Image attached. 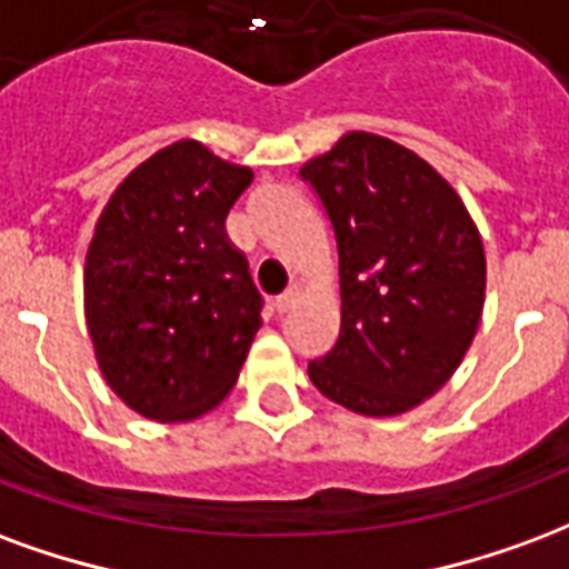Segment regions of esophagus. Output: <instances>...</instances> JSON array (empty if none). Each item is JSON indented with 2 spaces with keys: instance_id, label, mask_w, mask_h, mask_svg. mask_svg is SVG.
<instances>
[{
  "instance_id": "esophagus-1",
  "label": "esophagus",
  "mask_w": 569,
  "mask_h": 569,
  "mask_svg": "<svg viewBox=\"0 0 569 569\" xmlns=\"http://www.w3.org/2000/svg\"><path fill=\"white\" fill-rule=\"evenodd\" d=\"M297 297H300V288H297V284H290L284 293H279V297L272 300V309H276L279 315L290 312V309H293V302H297Z\"/></svg>"
}]
</instances>
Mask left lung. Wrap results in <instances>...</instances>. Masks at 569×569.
<instances>
[{
	"mask_svg": "<svg viewBox=\"0 0 569 569\" xmlns=\"http://www.w3.org/2000/svg\"><path fill=\"white\" fill-rule=\"evenodd\" d=\"M300 176L333 223L342 297L339 339L309 379L360 416L409 412L451 379L476 336L482 236L433 166L372 132H348Z\"/></svg>",
	"mask_w": 569,
	"mask_h": 569,
	"instance_id": "8db88e82",
	"label": "left lung"
}]
</instances>
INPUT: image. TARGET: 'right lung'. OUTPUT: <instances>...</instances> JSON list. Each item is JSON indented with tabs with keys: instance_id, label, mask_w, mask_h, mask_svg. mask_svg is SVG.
Listing matches in <instances>:
<instances>
[{
	"instance_id": "add662e5",
	"label": "right lung",
	"mask_w": 569,
	"mask_h": 569,
	"mask_svg": "<svg viewBox=\"0 0 569 569\" xmlns=\"http://www.w3.org/2000/svg\"><path fill=\"white\" fill-rule=\"evenodd\" d=\"M254 172L184 139L120 181L87 248L99 370L151 421L206 416L233 391L263 297L223 221Z\"/></svg>"
}]
</instances>
